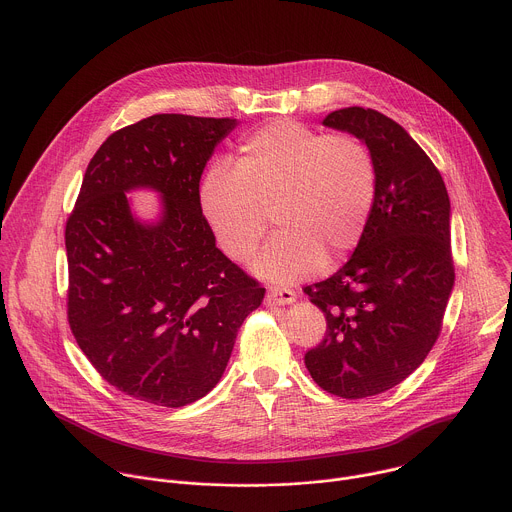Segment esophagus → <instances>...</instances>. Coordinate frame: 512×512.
<instances>
[{
    "mask_svg": "<svg viewBox=\"0 0 512 512\" xmlns=\"http://www.w3.org/2000/svg\"><path fill=\"white\" fill-rule=\"evenodd\" d=\"M267 305H289L295 301V291L283 287H271L267 293Z\"/></svg>",
    "mask_w": 512,
    "mask_h": 512,
    "instance_id": "34e87169",
    "label": "esophagus"
}]
</instances>
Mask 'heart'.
I'll use <instances>...</instances> for the list:
<instances>
[{"label":"heart","instance_id":"b5f03b06","mask_svg":"<svg viewBox=\"0 0 512 512\" xmlns=\"http://www.w3.org/2000/svg\"><path fill=\"white\" fill-rule=\"evenodd\" d=\"M377 199V165L355 135H325L281 119L239 145L235 167L215 163L199 185L201 211L221 249L249 259L269 227H281L257 257V275L303 279L347 257L363 239Z\"/></svg>","mask_w":512,"mask_h":512}]
</instances>
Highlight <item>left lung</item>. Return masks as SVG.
I'll list each match as a JSON object with an SVG mask.
<instances>
[{
	"label": "left lung",
	"instance_id": "obj_1",
	"mask_svg": "<svg viewBox=\"0 0 512 512\" xmlns=\"http://www.w3.org/2000/svg\"><path fill=\"white\" fill-rule=\"evenodd\" d=\"M323 125L371 149L377 199L351 259L305 287L327 319L305 365L327 393L365 399L405 381L439 339L455 285L451 201L435 163L391 117L345 107Z\"/></svg>",
	"mask_w": 512,
	"mask_h": 512
}]
</instances>
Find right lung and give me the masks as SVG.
I'll return each instance as SVG.
<instances>
[{"mask_svg":"<svg viewBox=\"0 0 512 512\" xmlns=\"http://www.w3.org/2000/svg\"><path fill=\"white\" fill-rule=\"evenodd\" d=\"M237 119L159 113L111 133L91 157L65 225L67 321L117 391L185 407L223 377L265 289L215 245L199 181ZM153 188L162 215L132 217L126 191Z\"/></svg>","mask_w":512,"mask_h":512,"instance_id":"right-lung-1","label":"right lung"}]
</instances>
